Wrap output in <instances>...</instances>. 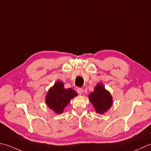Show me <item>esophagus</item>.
Returning <instances> with one entry per match:
<instances>
[{"mask_svg":"<svg viewBox=\"0 0 151 151\" xmlns=\"http://www.w3.org/2000/svg\"><path fill=\"white\" fill-rule=\"evenodd\" d=\"M77 92H78V93L79 94H82L83 93V89L82 88H78V89H77Z\"/></svg>","mask_w":151,"mask_h":151,"instance_id":"obj_1","label":"esophagus"}]
</instances>
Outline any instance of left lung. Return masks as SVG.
Segmentation results:
<instances>
[{
	"mask_svg": "<svg viewBox=\"0 0 151 151\" xmlns=\"http://www.w3.org/2000/svg\"><path fill=\"white\" fill-rule=\"evenodd\" d=\"M89 99L98 113L102 114L112 105V97L101 84H98L94 91L89 95Z\"/></svg>",
	"mask_w": 151,
	"mask_h": 151,
	"instance_id": "obj_1",
	"label": "left lung"
}]
</instances>
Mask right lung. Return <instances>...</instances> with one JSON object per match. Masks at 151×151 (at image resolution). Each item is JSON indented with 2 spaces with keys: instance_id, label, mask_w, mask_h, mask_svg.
<instances>
[{
  "instance_id": "1",
  "label": "right lung",
  "mask_w": 151,
  "mask_h": 151,
  "mask_svg": "<svg viewBox=\"0 0 151 151\" xmlns=\"http://www.w3.org/2000/svg\"><path fill=\"white\" fill-rule=\"evenodd\" d=\"M77 96V93L71 88H64L61 81H58L49 91L45 101L49 107L58 114L62 113L70 100Z\"/></svg>"
}]
</instances>
